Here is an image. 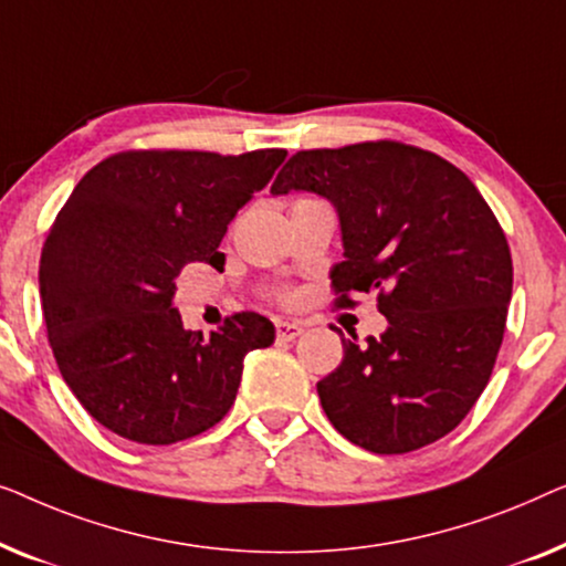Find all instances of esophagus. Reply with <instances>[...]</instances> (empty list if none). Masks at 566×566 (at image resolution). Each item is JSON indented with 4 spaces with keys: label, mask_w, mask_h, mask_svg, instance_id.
I'll use <instances>...</instances> for the list:
<instances>
[{
    "label": "esophagus",
    "mask_w": 566,
    "mask_h": 566,
    "mask_svg": "<svg viewBox=\"0 0 566 566\" xmlns=\"http://www.w3.org/2000/svg\"><path fill=\"white\" fill-rule=\"evenodd\" d=\"M305 325L294 323V321H276V338L280 340H294L297 336H302Z\"/></svg>",
    "instance_id": "obj_1"
}]
</instances>
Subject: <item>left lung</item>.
Returning a JSON list of instances; mask_svg holds the SVG:
<instances>
[{"instance_id":"left-lung-1","label":"left lung","mask_w":566,"mask_h":566,"mask_svg":"<svg viewBox=\"0 0 566 566\" xmlns=\"http://www.w3.org/2000/svg\"><path fill=\"white\" fill-rule=\"evenodd\" d=\"M290 192L336 207L338 305L377 292L387 317L379 338H340L344 361L317 381L325 416L374 453L439 441L488 387L503 344L513 261L495 214L464 171L392 140L300 150L272 185Z\"/></svg>"}]
</instances>
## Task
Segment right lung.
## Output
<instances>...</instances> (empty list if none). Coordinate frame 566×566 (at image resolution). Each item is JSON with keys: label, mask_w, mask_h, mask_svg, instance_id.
Listing matches in <instances>:
<instances>
[{"label": "right lung", "mask_w": 566, "mask_h": 566, "mask_svg": "<svg viewBox=\"0 0 566 566\" xmlns=\"http://www.w3.org/2000/svg\"><path fill=\"white\" fill-rule=\"evenodd\" d=\"M286 158L127 150L84 174L41 253L43 317L55 364L84 410L127 441L166 446L220 423L243 359L274 344L264 315L238 313L210 338L185 331L177 276L226 264L235 212Z\"/></svg>", "instance_id": "obj_1"}]
</instances>
